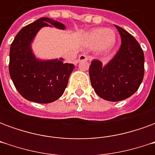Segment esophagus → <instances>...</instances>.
Segmentation results:
<instances>
[{"mask_svg":"<svg viewBox=\"0 0 155 155\" xmlns=\"http://www.w3.org/2000/svg\"><path fill=\"white\" fill-rule=\"evenodd\" d=\"M78 61H89V57H88L86 54H81L79 58H78Z\"/></svg>","mask_w":155,"mask_h":155,"instance_id":"esophagus-1","label":"esophagus"}]
</instances>
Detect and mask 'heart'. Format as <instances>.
<instances>
[{
	"mask_svg": "<svg viewBox=\"0 0 155 155\" xmlns=\"http://www.w3.org/2000/svg\"><path fill=\"white\" fill-rule=\"evenodd\" d=\"M82 41L86 48L94 47L98 54H104L111 51L114 46L116 35L110 29L93 28L84 33Z\"/></svg>",
	"mask_w": 155,
	"mask_h": 155,
	"instance_id": "1",
	"label": "heart"
}]
</instances>
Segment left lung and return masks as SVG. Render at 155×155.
Masks as SVG:
<instances>
[{"mask_svg":"<svg viewBox=\"0 0 155 155\" xmlns=\"http://www.w3.org/2000/svg\"><path fill=\"white\" fill-rule=\"evenodd\" d=\"M114 26L121 37L119 51L105 65L94 60L89 69L94 92L112 102L123 101L134 94L144 74V55L139 42L125 30Z\"/></svg>","mask_w":155,"mask_h":155,"instance_id":"left-lung-1","label":"left lung"}]
</instances>
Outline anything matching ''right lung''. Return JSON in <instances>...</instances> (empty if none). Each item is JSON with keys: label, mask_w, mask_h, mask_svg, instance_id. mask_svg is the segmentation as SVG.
<instances>
[{"label": "right lung", "mask_w": 155, "mask_h": 155, "mask_svg": "<svg viewBox=\"0 0 155 155\" xmlns=\"http://www.w3.org/2000/svg\"><path fill=\"white\" fill-rule=\"evenodd\" d=\"M66 28L64 24L48 17H41L27 25L15 35L10 49L9 72L16 90L27 101L48 104L64 93L69 77L74 69L64 59L42 60L35 56L31 45L43 27Z\"/></svg>", "instance_id": "add662e5"}]
</instances>
